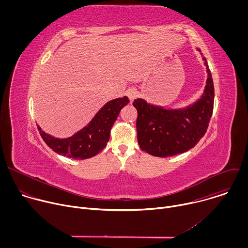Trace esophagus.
<instances>
[{"instance_id": "esophagus-1", "label": "esophagus", "mask_w": 248, "mask_h": 248, "mask_svg": "<svg viewBox=\"0 0 248 248\" xmlns=\"http://www.w3.org/2000/svg\"><path fill=\"white\" fill-rule=\"evenodd\" d=\"M137 94H138V92L135 88H129V89L126 90V95L128 96L130 101H132L137 96Z\"/></svg>"}]
</instances>
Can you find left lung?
I'll use <instances>...</instances> for the list:
<instances>
[{
    "label": "left lung",
    "mask_w": 248,
    "mask_h": 248,
    "mask_svg": "<svg viewBox=\"0 0 248 248\" xmlns=\"http://www.w3.org/2000/svg\"><path fill=\"white\" fill-rule=\"evenodd\" d=\"M197 50L201 52L198 48ZM206 85L201 97L180 109H166L137 98L136 130L140 148L156 157H170L193 148L204 136L214 107V84L207 61Z\"/></svg>",
    "instance_id": "obj_1"
}]
</instances>
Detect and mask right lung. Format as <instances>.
I'll use <instances>...</instances> for the list:
<instances>
[{"label": "right lung", "mask_w": 248, "mask_h": 248, "mask_svg": "<svg viewBox=\"0 0 248 248\" xmlns=\"http://www.w3.org/2000/svg\"><path fill=\"white\" fill-rule=\"evenodd\" d=\"M128 102L126 96L107 102L86 126L67 138L54 137L43 131L39 125L37 127L45 143L56 153L75 160L88 159L107 145L111 128Z\"/></svg>", "instance_id": "obj_1"}]
</instances>
